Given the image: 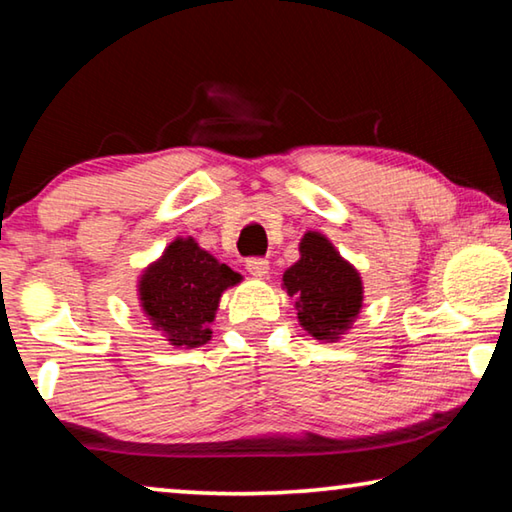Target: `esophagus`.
Instances as JSON below:
<instances>
[{"label": "esophagus", "mask_w": 512, "mask_h": 512, "mask_svg": "<svg viewBox=\"0 0 512 512\" xmlns=\"http://www.w3.org/2000/svg\"><path fill=\"white\" fill-rule=\"evenodd\" d=\"M246 271L255 277H264L268 273V259H264V257L246 259Z\"/></svg>", "instance_id": "esophagus-1"}]
</instances>
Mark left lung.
<instances>
[{
  "label": "left lung",
  "instance_id": "8db88e82",
  "mask_svg": "<svg viewBox=\"0 0 512 512\" xmlns=\"http://www.w3.org/2000/svg\"><path fill=\"white\" fill-rule=\"evenodd\" d=\"M282 280L296 300L300 325L318 341L339 339L359 314L361 277L318 232L302 237L300 259Z\"/></svg>",
  "mask_w": 512,
  "mask_h": 512
}]
</instances>
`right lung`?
Segmentation results:
<instances>
[{
	"instance_id": "1",
	"label": "right lung",
	"mask_w": 512,
	"mask_h": 512,
	"mask_svg": "<svg viewBox=\"0 0 512 512\" xmlns=\"http://www.w3.org/2000/svg\"><path fill=\"white\" fill-rule=\"evenodd\" d=\"M239 280V273L198 248L194 239H176L142 275V307L171 345L198 348L210 341L221 293Z\"/></svg>"
}]
</instances>
